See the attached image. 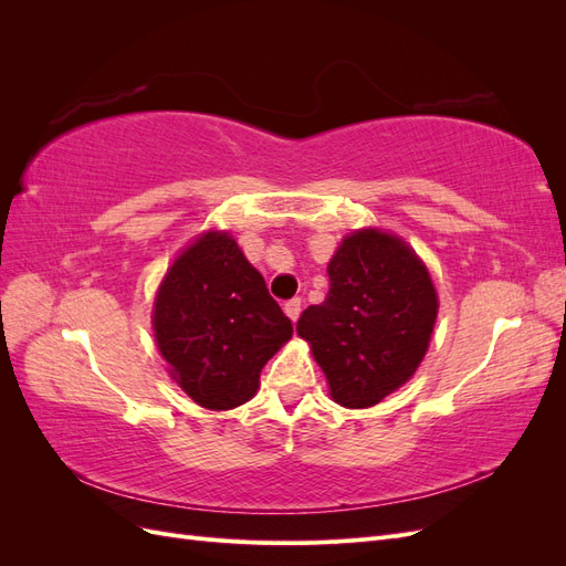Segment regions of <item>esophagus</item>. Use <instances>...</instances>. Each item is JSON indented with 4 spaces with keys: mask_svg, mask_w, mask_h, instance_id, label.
Segmentation results:
<instances>
[{
    "mask_svg": "<svg viewBox=\"0 0 566 566\" xmlns=\"http://www.w3.org/2000/svg\"><path fill=\"white\" fill-rule=\"evenodd\" d=\"M283 310H285L287 318L295 323V321L300 318V314H302V300H300V297H293V300H287V302H285V306H283Z\"/></svg>",
    "mask_w": 566,
    "mask_h": 566,
    "instance_id": "1",
    "label": "esophagus"
}]
</instances>
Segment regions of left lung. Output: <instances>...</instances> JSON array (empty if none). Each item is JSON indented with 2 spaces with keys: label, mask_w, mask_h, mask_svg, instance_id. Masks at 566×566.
<instances>
[{
  "label": "left lung",
  "mask_w": 566,
  "mask_h": 566,
  "mask_svg": "<svg viewBox=\"0 0 566 566\" xmlns=\"http://www.w3.org/2000/svg\"><path fill=\"white\" fill-rule=\"evenodd\" d=\"M331 290L297 321L328 378L333 399L366 408L420 366L437 321L430 273L401 238L375 229L342 241L328 264Z\"/></svg>",
  "instance_id": "left-lung-1"
}]
</instances>
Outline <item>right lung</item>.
<instances>
[{
    "mask_svg": "<svg viewBox=\"0 0 566 566\" xmlns=\"http://www.w3.org/2000/svg\"><path fill=\"white\" fill-rule=\"evenodd\" d=\"M153 328L175 380L196 403H245L293 323L227 233H205L167 271Z\"/></svg>",
    "mask_w": 566,
    "mask_h": 566,
    "instance_id": "obj_1",
    "label": "right lung"
}]
</instances>
